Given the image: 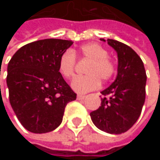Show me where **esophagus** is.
Here are the masks:
<instances>
[{
	"mask_svg": "<svg viewBox=\"0 0 160 160\" xmlns=\"http://www.w3.org/2000/svg\"><path fill=\"white\" fill-rule=\"evenodd\" d=\"M84 97H85V96H84V95H81V94H78V95H77V99H78V100H82V99H84Z\"/></svg>",
	"mask_w": 160,
	"mask_h": 160,
	"instance_id": "esophagus-1",
	"label": "esophagus"
}]
</instances>
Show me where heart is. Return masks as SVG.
<instances>
[{
  "label": "heart",
  "instance_id": "heart-1",
  "mask_svg": "<svg viewBox=\"0 0 160 160\" xmlns=\"http://www.w3.org/2000/svg\"><path fill=\"white\" fill-rule=\"evenodd\" d=\"M81 58L89 60V64L85 68V76L74 78L70 86L73 91L78 93H86L97 89L100 85V80L107 81L110 80L115 73V65L110 58L108 57V51L102 45L91 42L80 46L78 52ZM76 64L75 53L68 50L59 59L58 69L61 75L69 79L74 73Z\"/></svg>",
  "mask_w": 160,
  "mask_h": 160
}]
</instances>
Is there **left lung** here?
<instances>
[{"mask_svg":"<svg viewBox=\"0 0 160 160\" xmlns=\"http://www.w3.org/2000/svg\"><path fill=\"white\" fill-rule=\"evenodd\" d=\"M108 44L117 52L118 74L111 85L101 92L104 95L101 107L90 116L99 130L120 134L131 129L141 115L145 100L146 73L142 59L130 46L111 39H108Z\"/></svg>","mask_w":160,"mask_h":160,"instance_id":"left-lung-1","label":"left lung"}]
</instances>
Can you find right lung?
<instances>
[{"label":"right lung","mask_w":160,"mask_h":160,"mask_svg":"<svg viewBox=\"0 0 160 160\" xmlns=\"http://www.w3.org/2000/svg\"><path fill=\"white\" fill-rule=\"evenodd\" d=\"M73 42L45 39L19 49L7 67L6 83L11 107L28 132L45 133L62 122L68 103L76 93L58 69L60 56Z\"/></svg>","instance_id":"obj_1"}]
</instances>
